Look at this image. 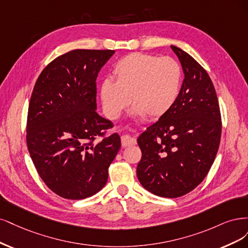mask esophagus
<instances>
[{
	"mask_svg": "<svg viewBox=\"0 0 248 248\" xmlns=\"http://www.w3.org/2000/svg\"><path fill=\"white\" fill-rule=\"evenodd\" d=\"M136 144V140L131 137L129 135H123L122 136V145L124 147H127V146H132Z\"/></svg>",
	"mask_w": 248,
	"mask_h": 248,
	"instance_id": "1",
	"label": "esophagus"
}]
</instances>
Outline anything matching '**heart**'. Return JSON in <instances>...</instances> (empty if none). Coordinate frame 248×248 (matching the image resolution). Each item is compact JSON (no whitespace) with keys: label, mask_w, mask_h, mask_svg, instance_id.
Wrapping results in <instances>:
<instances>
[{"label":"heart","mask_w":248,"mask_h":248,"mask_svg":"<svg viewBox=\"0 0 248 248\" xmlns=\"http://www.w3.org/2000/svg\"><path fill=\"white\" fill-rule=\"evenodd\" d=\"M115 81L106 79L100 87L104 112L116 119L131 103L134 115L158 118L177 102L182 82L179 63L172 58L135 52L119 60L113 68Z\"/></svg>","instance_id":"obj_1"}]
</instances>
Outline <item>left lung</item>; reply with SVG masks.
<instances>
[{"label": "left lung", "instance_id": "obj_1", "mask_svg": "<svg viewBox=\"0 0 248 248\" xmlns=\"http://www.w3.org/2000/svg\"><path fill=\"white\" fill-rule=\"evenodd\" d=\"M185 74L177 102L137 140L142 157L137 177L164 198L186 195L201 183L217 156L221 117L213 83L188 53L171 45Z\"/></svg>", "mask_w": 248, "mask_h": 248}]
</instances>
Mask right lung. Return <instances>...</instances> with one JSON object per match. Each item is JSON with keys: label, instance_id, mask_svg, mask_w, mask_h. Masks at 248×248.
I'll return each mask as SVG.
<instances>
[{"label": "right lung", "instance_id": "add662e5", "mask_svg": "<svg viewBox=\"0 0 248 248\" xmlns=\"http://www.w3.org/2000/svg\"><path fill=\"white\" fill-rule=\"evenodd\" d=\"M114 50L75 49L39 75L29 105L27 144L37 172L53 193L81 200L105 186L119 148L113 124L97 109L98 73ZM97 137L102 139L94 143Z\"/></svg>", "mask_w": 248, "mask_h": 248}]
</instances>
